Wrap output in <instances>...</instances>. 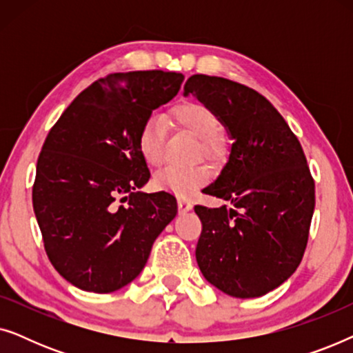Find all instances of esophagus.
I'll use <instances>...</instances> for the list:
<instances>
[{
    "instance_id": "obj_1",
    "label": "esophagus",
    "mask_w": 353,
    "mask_h": 353,
    "mask_svg": "<svg viewBox=\"0 0 353 353\" xmlns=\"http://www.w3.org/2000/svg\"><path fill=\"white\" fill-rule=\"evenodd\" d=\"M191 207H192V202L190 199H186V197H178V210H180L181 214L190 212Z\"/></svg>"
}]
</instances>
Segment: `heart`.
<instances>
[{
    "label": "heart",
    "instance_id": "1",
    "mask_svg": "<svg viewBox=\"0 0 353 353\" xmlns=\"http://www.w3.org/2000/svg\"><path fill=\"white\" fill-rule=\"evenodd\" d=\"M172 122L178 128L185 130L199 139L197 156L209 161H220L223 156V143L219 137L221 122L216 112L199 101H186L170 110ZM138 149L144 162L151 167L162 165L165 157V125L157 115L144 120L138 133ZM210 178L207 165H194L190 168L167 167L154 178L157 190L172 192L176 196H191Z\"/></svg>",
    "mask_w": 353,
    "mask_h": 353
}]
</instances>
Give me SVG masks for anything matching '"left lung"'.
<instances>
[{"label": "left lung", "instance_id": "1", "mask_svg": "<svg viewBox=\"0 0 353 353\" xmlns=\"http://www.w3.org/2000/svg\"><path fill=\"white\" fill-rule=\"evenodd\" d=\"M228 127V162L197 204L202 231L196 260L210 284L233 297H260L296 272L315 209V181L296 134L257 91L238 81L196 74L185 83Z\"/></svg>", "mask_w": 353, "mask_h": 353}]
</instances>
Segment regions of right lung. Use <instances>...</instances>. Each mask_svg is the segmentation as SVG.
I'll return each mask as SVG.
<instances>
[{
	"label": "right lung",
	"mask_w": 353,
	"mask_h": 353,
	"mask_svg": "<svg viewBox=\"0 0 353 353\" xmlns=\"http://www.w3.org/2000/svg\"><path fill=\"white\" fill-rule=\"evenodd\" d=\"M183 80L163 70L105 75L72 101L43 143L33 210L52 267L83 291L112 292L133 281L175 219V196L137 191L151 176L138 133Z\"/></svg>",
	"instance_id": "1"
}]
</instances>
